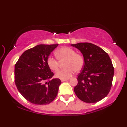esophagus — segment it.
<instances>
[{"mask_svg":"<svg viewBox=\"0 0 127 127\" xmlns=\"http://www.w3.org/2000/svg\"><path fill=\"white\" fill-rule=\"evenodd\" d=\"M68 80V79H61V81L62 82H65V81H67Z\"/></svg>","mask_w":127,"mask_h":127,"instance_id":"34e87169","label":"esophagus"}]
</instances>
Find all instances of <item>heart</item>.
Returning a JSON list of instances; mask_svg holds the SVG:
<instances>
[{
    "label": "heart",
    "instance_id": "obj_1",
    "mask_svg": "<svg viewBox=\"0 0 127 127\" xmlns=\"http://www.w3.org/2000/svg\"><path fill=\"white\" fill-rule=\"evenodd\" d=\"M55 55L60 61H65L64 63L65 68L59 70L55 74L56 77L59 79H69L73 76L75 70L80 71L84 65V59L82 56L76 53L74 49L69 47L64 46L59 49L56 51ZM57 59L51 55L47 58V64L53 71L58 69L59 63Z\"/></svg>",
    "mask_w": 127,
    "mask_h": 127
}]
</instances>
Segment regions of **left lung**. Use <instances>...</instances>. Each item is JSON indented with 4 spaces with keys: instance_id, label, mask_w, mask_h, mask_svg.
Wrapping results in <instances>:
<instances>
[{
    "instance_id": "1",
    "label": "left lung",
    "mask_w": 127,
    "mask_h": 127,
    "mask_svg": "<svg viewBox=\"0 0 127 127\" xmlns=\"http://www.w3.org/2000/svg\"><path fill=\"white\" fill-rule=\"evenodd\" d=\"M81 51L84 65L78 75V84L74 88L81 100L87 103L97 102L106 97L112 86L114 69L108 54L91 43L72 44Z\"/></svg>"
}]
</instances>
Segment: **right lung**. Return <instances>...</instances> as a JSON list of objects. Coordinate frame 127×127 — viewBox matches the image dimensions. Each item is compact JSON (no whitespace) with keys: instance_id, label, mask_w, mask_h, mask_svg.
I'll return each instance as SVG.
<instances>
[{"instance_id":"1","label":"right lung","mask_w":127,"mask_h":127,"mask_svg":"<svg viewBox=\"0 0 127 127\" xmlns=\"http://www.w3.org/2000/svg\"><path fill=\"white\" fill-rule=\"evenodd\" d=\"M58 44H41L26 50L15 64L14 81L25 99L36 105H46L55 99L61 81L51 79L54 73L46 63Z\"/></svg>"}]
</instances>
